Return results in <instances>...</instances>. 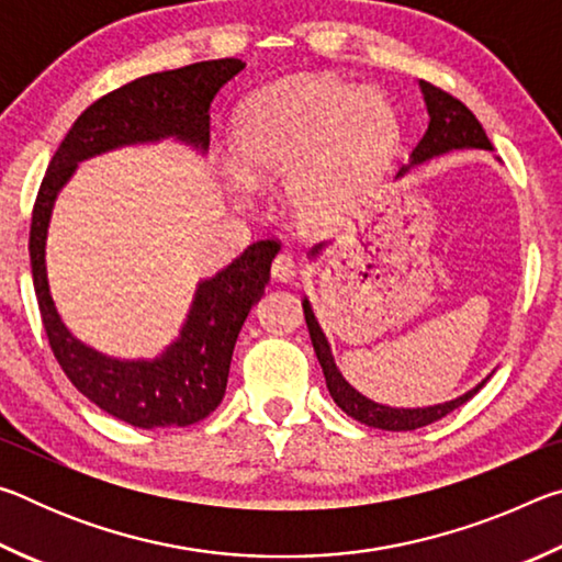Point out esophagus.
Segmentation results:
<instances>
[{"label":"esophagus","instance_id":"obj_1","mask_svg":"<svg viewBox=\"0 0 562 562\" xmlns=\"http://www.w3.org/2000/svg\"><path fill=\"white\" fill-rule=\"evenodd\" d=\"M297 274H300V262L294 260V255L280 252L278 258L272 260V278L278 282H292L297 280Z\"/></svg>","mask_w":562,"mask_h":562}]
</instances>
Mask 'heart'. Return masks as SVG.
I'll return each mask as SVG.
<instances>
[{"label": "heart", "mask_w": 562, "mask_h": 562, "mask_svg": "<svg viewBox=\"0 0 562 562\" xmlns=\"http://www.w3.org/2000/svg\"><path fill=\"white\" fill-rule=\"evenodd\" d=\"M396 146L398 119L382 93L335 76H292L240 103L225 178L247 198L288 169L284 198L300 217L317 221L355 201Z\"/></svg>", "instance_id": "heart-1"}]
</instances>
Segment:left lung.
<instances>
[{
  "mask_svg": "<svg viewBox=\"0 0 562 562\" xmlns=\"http://www.w3.org/2000/svg\"><path fill=\"white\" fill-rule=\"evenodd\" d=\"M418 87H422L426 111H429V128H426L424 138L418 140L416 148L412 150V164L398 170L396 178H402L412 166L424 164V160H429L434 156L449 154V150H459V148L493 150L486 131H483L479 119H475L459 99H453L451 93H446L443 89L434 87V83H429V81H418ZM322 247H325V243L312 247L310 250L312 258H317ZM302 310H304V322H307V329L312 337V347H315V355L319 359L322 372H325L327 389H329L331 398H335V404L347 416L357 418V422L367 424V426H374V429H384V431L422 429V426L439 422V418H443L446 414H451L453 408L463 406L483 384L488 382V376H486L479 386H473L471 392L456 396L446 404H434V406H424V408H394V406L376 404V402H372V398H367L364 394H359L357 389L351 386L345 376H341V372L335 364V357H331L329 341L325 337V331H322L307 297L302 300Z\"/></svg>",
  "mask_w": 562,
  "mask_h": 562,
  "instance_id": "obj_1",
  "label": "left lung"
}]
</instances>
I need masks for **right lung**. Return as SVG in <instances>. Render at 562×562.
<instances>
[{
    "label": "right lung",
    "mask_w": 562,
    "mask_h": 562,
    "mask_svg": "<svg viewBox=\"0 0 562 562\" xmlns=\"http://www.w3.org/2000/svg\"><path fill=\"white\" fill-rule=\"evenodd\" d=\"M245 64L213 59L148 74L106 93L74 121L56 148L36 195L30 231L34 292L44 331L71 384L103 412L138 429L190 426L223 402L237 335L265 294L278 240L247 245L243 255L198 282L186 325L156 359H116L76 339L54 307L46 278V235L54 201L76 166L106 150L176 138L205 150L211 144V103Z\"/></svg>",
    "instance_id": "add662e5"
}]
</instances>
